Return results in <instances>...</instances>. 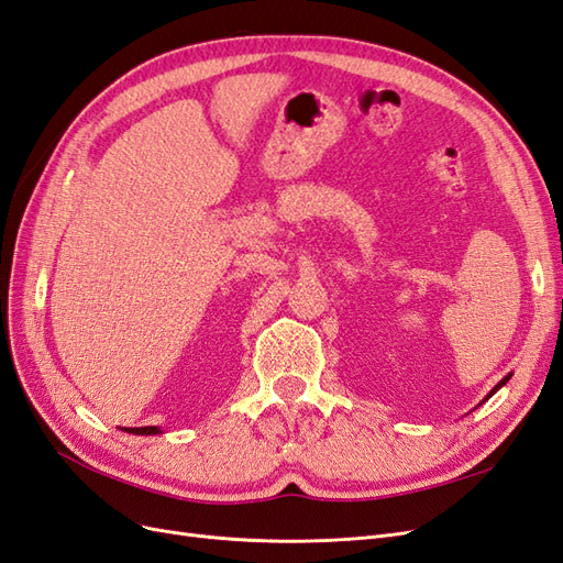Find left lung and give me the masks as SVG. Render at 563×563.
Returning <instances> with one entry per match:
<instances>
[{"label": "left lung", "instance_id": "obj_1", "mask_svg": "<svg viewBox=\"0 0 563 563\" xmlns=\"http://www.w3.org/2000/svg\"><path fill=\"white\" fill-rule=\"evenodd\" d=\"M507 380H509V376H505V378H503V380H500V383H498L496 387H493V389H490V395H488V397H493V395H496V391H498V389H500V387H503V385H505ZM488 397H486V399H488ZM486 399H484V401H486Z\"/></svg>", "mask_w": 563, "mask_h": 563}]
</instances>
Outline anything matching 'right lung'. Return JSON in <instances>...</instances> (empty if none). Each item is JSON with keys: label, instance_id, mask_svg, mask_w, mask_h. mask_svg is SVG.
<instances>
[{"label": "right lung", "instance_id": "obj_1", "mask_svg": "<svg viewBox=\"0 0 563 563\" xmlns=\"http://www.w3.org/2000/svg\"><path fill=\"white\" fill-rule=\"evenodd\" d=\"M124 432H129V434H159L162 430L159 428H155V424H147V428H124Z\"/></svg>", "mask_w": 563, "mask_h": 563}]
</instances>
